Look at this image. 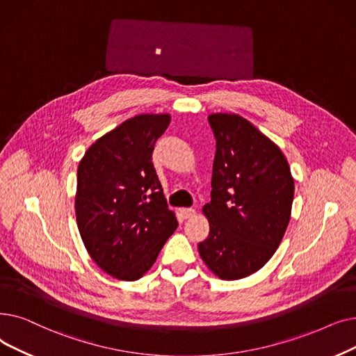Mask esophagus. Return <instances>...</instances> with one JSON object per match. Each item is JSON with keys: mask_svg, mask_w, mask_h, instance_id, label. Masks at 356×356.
I'll use <instances>...</instances> for the list:
<instances>
[{"mask_svg": "<svg viewBox=\"0 0 356 356\" xmlns=\"http://www.w3.org/2000/svg\"><path fill=\"white\" fill-rule=\"evenodd\" d=\"M181 214L184 218H191L195 216V210L194 209H181Z\"/></svg>", "mask_w": 356, "mask_h": 356, "instance_id": "esophagus-1", "label": "esophagus"}]
</instances>
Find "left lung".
I'll use <instances>...</instances> for the list:
<instances>
[{
  "instance_id": "1",
  "label": "left lung",
  "mask_w": 356,
  "mask_h": 356,
  "mask_svg": "<svg viewBox=\"0 0 356 356\" xmlns=\"http://www.w3.org/2000/svg\"><path fill=\"white\" fill-rule=\"evenodd\" d=\"M216 138L210 232L201 259L233 281L259 270L275 253L291 217L294 179L281 149L239 114L209 115Z\"/></svg>"
}]
</instances>
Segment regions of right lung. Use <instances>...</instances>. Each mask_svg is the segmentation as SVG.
I'll use <instances>...</instances> for the list:
<instances>
[{
    "label": "right lung",
    "mask_w": 356,
    "mask_h": 356,
    "mask_svg": "<svg viewBox=\"0 0 356 356\" xmlns=\"http://www.w3.org/2000/svg\"><path fill=\"white\" fill-rule=\"evenodd\" d=\"M169 114H139L95 140L78 166L75 214L83 245L108 275L136 281L177 226L152 163Z\"/></svg>",
    "instance_id": "add662e5"
}]
</instances>
